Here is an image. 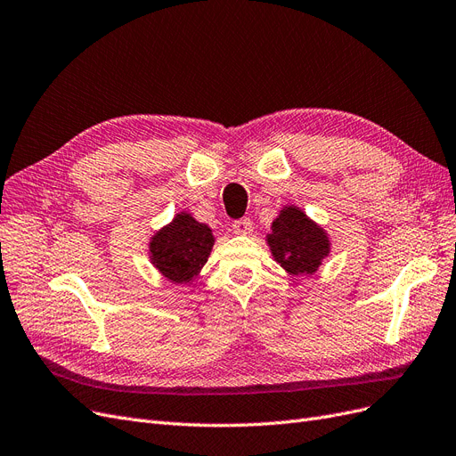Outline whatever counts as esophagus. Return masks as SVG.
<instances>
[{
    "label": "esophagus",
    "mask_w": 456,
    "mask_h": 456,
    "mask_svg": "<svg viewBox=\"0 0 456 456\" xmlns=\"http://www.w3.org/2000/svg\"><path fill=\"white\" fill-rule=\"evenodd\" d=\"M232 228H233V232H235V233L247 235V233L253 232V223H250V218H247V216H245V218H240V221H233Z\"/></svg>",
    "instance_id": "1"
}]
</instances>
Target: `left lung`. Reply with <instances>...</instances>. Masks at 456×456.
Returning <instances> with one entry per match:
<instances>
[{"instance_id": "left-lung-1", "label": "left lung", "mask_w": 456, "mask_h": 456, "mask_svg": "<svg viewBox=\"0 0 456 456\" xmlns=\"http://www.w3.org/2000/svg\"><path fill=\"white\" fill-rule=\"evenodd\" d=\"M270 253L289 275H313L332 253L328 232L297 206L281 208L265 235Z\"/></svg>"}]
</instances>
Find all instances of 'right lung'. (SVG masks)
I'll return each mask as SVG.
<instances>
[{
	"label": "right lung",
	"mask_w": 456,
	"mask_h": 456,
	"mask_svg": "<svg viewBox=\"0 0 456 456\" xmlns=\"http://www.w3.org/2000/svg\"><path fill=\"white\" fill-rule=\"evenodd\" d=\"M215 241L208 224L196 221L188 211H181L149 240V260L167 281L191 285L200 277Z\"/></svg>",
	"instance_id": "obj_1"
}]
</instances>
